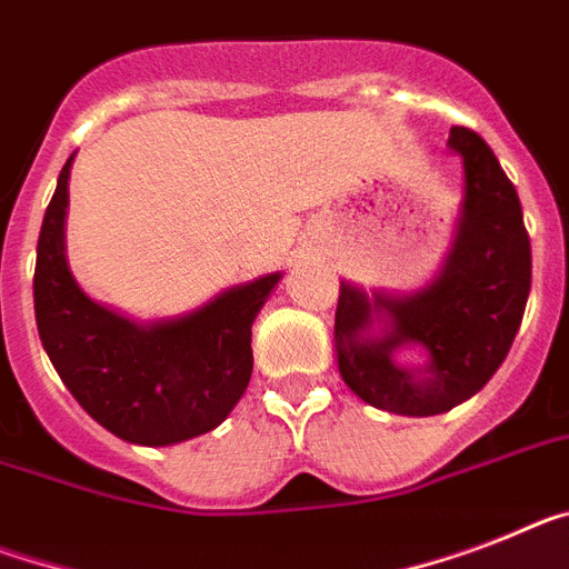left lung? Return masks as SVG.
I'll use <instances>...</instances> for the list:
<instances>
[{"mask_svg": "<svg viewBox=\"0 0 569 569\" xmlns=\"http://www.w3.org/2000/svg\"><path fill=\"white\" fill-rule=\"evenodd\" d=\"M466 199L446 269L410 298L341 283L336 309L338 370L356 396L402 417H433L483 388L518 336L532 286V248L515 184L477 132L455 127ZM386 315V336L363 332ZM402 342L429 350L425 371L392 361Z\"/></svg>", "mask_w": 569, "mask_h": 569, "instance_id": "8db88e82", "label": "left lung"}]
</instances>
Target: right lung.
Here are the masks:
<instances>
[{"label":"right lung","mask_w":569,"mask_h":569,"mask_svg":"<svg viewBox=\"0 0 569 569\" xmlns=\"http://www.w3.org/2000/svg\"><path fill=\"white\" fill-rule=\"evenodd\" d=\"M71 159L46 208L33 269V312L51 365L80 408L127 442L173 446L213 431L246 393L251 323L280 271L170 321L136 323L100 307L63 254Z\"/></svg>","instance_id":"right-lung-1"}]
</instances>
